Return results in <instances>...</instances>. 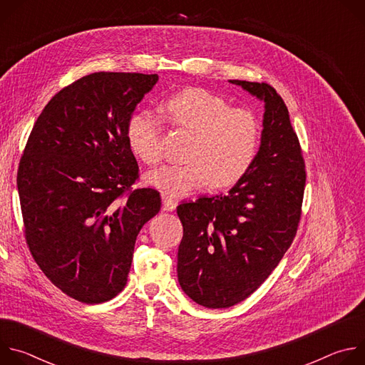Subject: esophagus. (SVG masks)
Here are the masks:
<instances>
[{"label": "esophagus", "instance_id": "34e87169", "mask_svg": "<svg viewBox=\"0 0 365 365\" xmlns=\"http://www.w3.org/2000/svg\"><path fill=\"white\" fill-rule=\"evenodd\" d=\"M163 210L165 211H175L176 206H178V200L176 199H172L170 196H166L163 195Z\"/></svg>", "mask_w": 365, "mask_h": 365}]
</instances>
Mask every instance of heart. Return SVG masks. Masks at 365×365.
<instances>
[{
    "instance_id": "heart-1",
    "label": "heart",
    "mask_w": 365,
    "mask_h": 365,
    "mask_svg": "<svg viewBox=\"0 0 365 365\" xmlns=\"http://www.w3.org/2000/svg\"><path fill=\"white\" fill-rule=\"evenodd\" d=\"M165 111L175 127L193 133V140L187 163L165 165L147 175L153 187L179 197L211 183L231 186L250 170L259 144V123L251 110L231 107L218 93L189 88L175 93ZM163 133V120L147 110L133 114L127 127L133 151L147 165L162 160Z\"/></svg>"
}]
</instances>
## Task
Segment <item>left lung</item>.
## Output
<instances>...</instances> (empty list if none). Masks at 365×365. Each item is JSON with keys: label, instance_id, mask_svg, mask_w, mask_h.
<instances>
[{"label": "left lung", "instance_id": "left-lung-1", "mask_svg": "<svg viewBox=\"0 0 365 365\" xmlns=\"http://www.w3.org/2000/svg\"><path fill=\"white\" fill-rule=\"evenodd\" d=\"M230 82L266 103L255 160L228 193L178 206L183 225L178 279L193 302L210 309L242 302L277 267L296 237L306 183L282 96L266 82Z\"/></svg>", "mask_w": 365, "mask_h": 365}]
</instances>
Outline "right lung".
<instances>
[{"label":"right lung","mask_w":365,"mask_h":365,"mask_svg":"<svg viewBox=\"0 0 365 365\" xmlns=\"http://www.w3.org/2000/svg\"><path fill=\"white\" fill-rule=\"evenodd\" d=\"M158 75L95 72L48 101L17 172L24 237L46 277L88 304L127 284L137 235L160 193L134 189L138 165L127 127Z\"/></svg>","instance_id":"add662e5"}]
</instances>
